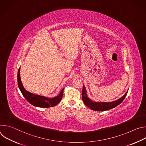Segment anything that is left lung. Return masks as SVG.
Segmentation results:
<instances>
[{
  "label": "left lung",
  "mask_w": 146,
  "mask_h": 146,
  "mask_svg": "<svg viewBox=\"0 0 146 146\" xmlns=\"http://www.w3.org/2000/svg\"><path fill=\"white\" fill-rule=\"evenodd\" d=\"M128 91L121 98L119 99L115 100L111 102H96L91 100L87 96L86 90L85 87L83 86L82 91V100L84 102L85 105L90 108L91 110L94 111H106L108 110L111 109L113 108H115L126 97Z\"/></svg>",
  "instance_id": "8db88e82"
}]
</instances>
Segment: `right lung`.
I'll return each instance as SVG.
<instances>
[{
  "label": "right lung",
  "mask_w": 146,
  "mask_h": 146,
  "mask_svg": "<svg viewBox=\"0 0 146 146\" xmlns=\"http://www.w3.org/2000/svg\"><path fill=\"white\" fill-rule=\"evenodd\" d=\"M17 80H18V87L21 92L22 94L23 95L24 98L27 99V100L34 106L39 107V108H44L53 107L56 105L58 103L60 102V101L62 98V96H63V92H64V88H63L61 90L60 92L57 96L52 98H48L43 96L35 95L27 91L24 88L22 84L21 80L20 68H19L18 71Z\"/></svg>",
  "instance_id": "add662e5"
}]
</instances>
